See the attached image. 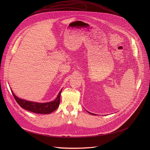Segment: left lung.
<instances>
[{
  "label": "left lung",
  "mask_w": 150,
  "mask_h": 150,
  "mask_svg": "<svg viewBox=\"0 0 150 150\" xmlns=\"http://www.w3.org/2000/svg\"><path fill=\"white\" fill-rule=\"evenodd\" d=\"M88 113H90V114H91V115H96L95 114H93V113H90V112H88V111H87Z\"/></svg>",
  "instance_id": "left-lung-1"
}]
</instances>
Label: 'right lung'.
Wrapping results in <instances>:
<instances>
[{
  "label": "right lung",
  "mask_w": 150,
  "mask_h": 150,
  "mask_svg": "<svg viewBox=\"0 0 150 150\" xmlns=\"http://www.w3.org/2000/svg\"><path fill=\"white\" fill-rule=\"evenodd\" d=\"M62 90L59 92L57 95V98L50 102L47 103H38L34 102L31 101H27L22 98H19L12 91V93L18 104L25 110H28L31 112H33L38 114H50L52 112L56 110L59 105L60 99V94Z\"/></svg>",
  "instance_id": "right-lung-1"
}]
</instances>
